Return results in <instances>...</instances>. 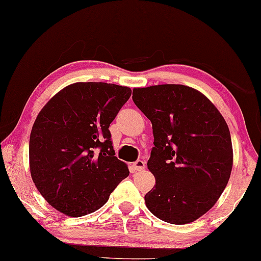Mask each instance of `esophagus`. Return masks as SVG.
<instances>
[{"instance_id":"esophagus-1","label":"esophagus","mask_w":261,"mask_h":261,"mask_svg":"<svg viewBox=\"0 0 261 261\" xmlns=\"http://www.w3.org/2000/svg\"><path fill=\"white\" fill-rule=\"evenodd\" d=\"M133 167H134L135 170H138V171L144 170V169H145V162L141 161V160H138L137 162H134Z\"/></svg>"}]
</instances>
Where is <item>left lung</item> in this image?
I'll return each instance as SVG.
<instances>
[{
    "label": "left lung",
    "mask_w": 261,
    "mask_h": 261,
    "mask_svg": "<svg viewBox=\"0 0 261 261\" xmlns=\"http://www.w3.org/2000/svg\"><path fill=\"white\" fill-rule=\"evenodd\" d=\"M132 98L153 129L147 168L155 185L145 195L147 208L170 224L194 222L217 202L231 174L224 117L204 94L185 85L134 89Z\"/></svg>",
    "instance_id": "1"
}]
</instances>
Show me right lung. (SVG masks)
Masks as SVG:
<instances>
[{"label":"right lung","instance_id":"right-lung-1","mask_svg":"<svg viewBox=\"0 0 261 261\" xmlns=\"http://www.w3.org/2000/svg\"><path fill=\"white\" fill-rule=\"evenodd\" d=\"M132 90L75 83L44 106L30 135V170L37 189L57 211L81 217L97 211L123 178L109 130Z\"/></svg>","mask_w":261,"mask_h":261}]
</instances>
